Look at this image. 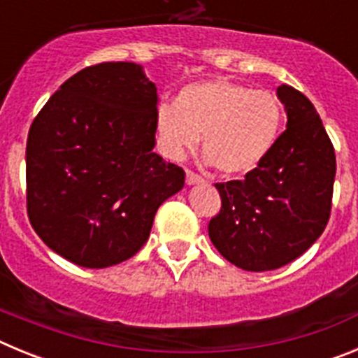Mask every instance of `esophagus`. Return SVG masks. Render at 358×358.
<instances>
[{
	"label": "esophagus",
	"mask_w": 358,
	"mask_h": 358,
	"mask_svg": "<svg viewBox=\"0 0 358 358\" xmlns=\"http://www.w3.org/2000/svg\"><path fill=\"white\" fill-rule=\"evenodd\" d=\"M202 182H204V179H202L201 176L194 173L192 170H186V185L194 186V185H202Z\"/></svg>",
	"instance_id": "esophagus-1"
}]
</instances>
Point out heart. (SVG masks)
Masks as SVG:
<instances>
[{
    "label": "heart",
    "instance_id": "heart-1",
    "mask_svg": "<svg viewBox=\"0 0 358 358\" xmlns=\"http://www.w3.org/2000/svg\"><path fill=\"white\" fill-rule=\"evenodd\" d=\"M285 122L280 98L271 91L226 78L185 85L173 106H161L156 132L172 159L201 147L224 177L251 173L276 147Z\"/></svg>",
    "mask_w": 358,
    "mask_h": 358
}]
</instances>
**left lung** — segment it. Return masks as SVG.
<instances>
[{"mask_svg":"<svg viewBox=\"0 0 358 358\" xmlns=\"http://www.w3.org/2000/svg\"><path fill=\"white\" fill-rule=\"evenodd\" d=\"M287 131L242 181L218 182L222 208L208 233L217 251L252 273L290 264L322 235L331 210L335 152L317 110L290 85L278 87Z\"/></svg>","mask_w":358,"mask_h":358,"instance_id":"1","label":"left lung"}]
</instances>
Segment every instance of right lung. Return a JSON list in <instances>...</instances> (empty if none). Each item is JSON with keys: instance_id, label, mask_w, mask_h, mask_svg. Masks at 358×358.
<instances>
[{"instance_id": "1", "label": "right lung", "mask_w": 358, "mask_h": 358, "mask_svg": "<svg viewBox=\"0 0 358 358\" xmlns=\"http://www.w3.org/2000/svg\"><path fill=\"white\" fill-rule=\"evenodd\" d=\"M156 116V84L134 62L84 68L52 94L27 141L28 218L52 251L103 268L143 248L185 186V170L154 152Z\"/></svg>"}]
</instances>
